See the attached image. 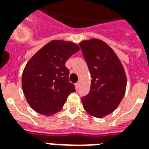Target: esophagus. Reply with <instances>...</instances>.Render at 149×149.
<instances>
[{"mask_svg":"<svg viewBox=\"0 0 149 149\" xmlns=\"http://www.w3.org/2000/svg\"><path fill=\"white\" fill-rule=\"evenodd\" d=\"M79 85H80V81H78V82L75 84V87H76V88H77V89H78V88H79Z\"/></svg>","mask_w":149,"mask_h":149,"instance_id":"34e87169","label":"esophagus"}]
</instances>
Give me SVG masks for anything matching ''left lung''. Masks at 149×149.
Instances as JSON below:
<instances>
[{
	"mask_svg": "<svg viewBox=\"0 0 149 149\" xmlns=\"http://www.w3.org/2000/svg\"><path fill=\"white\" fill-rule=\"evenodd\" d=\"M90 72L89 93L81 98L88 113L102 118L116 109L124 98L126 74L116 54L103 41L97 39L79 43Z\"/></svg>",
	"mask_w": 149,
	"mask_h": 149,
	"instance_id": "left-lung-1",
	"label": "left lung"
}]
</instances>
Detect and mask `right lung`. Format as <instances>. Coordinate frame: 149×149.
Instances as JSON below:
<instances>
[{"label":"right lung","mask_w":149,"mask_h":149,"mask_svg":"<svg viewBox=\"0 0 149 149\" xmlns=\"http://www.w3.org/2000/svg\"><path fill=\"white\" fill-rule=\"evenodd\" d=\"M79 50L78 45L64 40H53L29 61L23 71L22 86L29 104L36 112L50 116L60 111L71 93L68 59Z\"/></svg>","instance_id":"right-lung-1"}]
</instances>
